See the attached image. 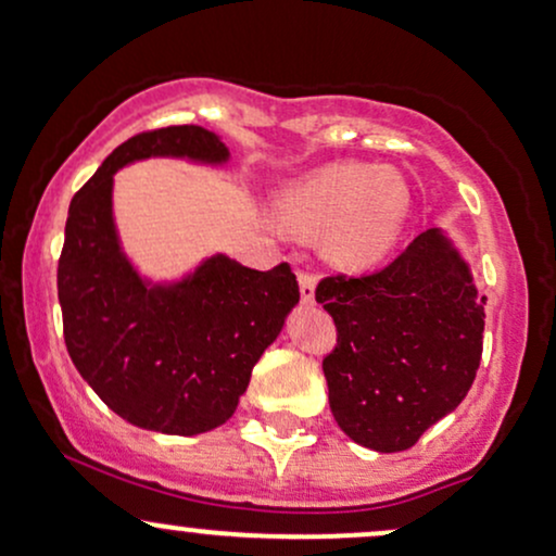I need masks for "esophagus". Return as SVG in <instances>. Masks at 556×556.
Returning a JSON list of instances; mask_svg holds the SVG:
<instances>
[{
    "label": "esophagus",
    "instance_id": "34e87169",
    "mask_svg": "<svg viewBox=\"0 0 556 556\" xmlns=\"http://www.w3.org/2000/svg\"><path fill=\"white\" fill-rule=\"evenodd\" d=\"M314 291H317V280L309 273H299V293L304 304H314Z\"/></svg>",
    "mask_w": 556,
    "mask_h": 556
}]
</instances>
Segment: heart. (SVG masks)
Listing matches in <instances>:
<instances>
[{"label": "heart", "mask_w": 556, "mask_h": 556, "mask_svg": "<svg viewBox=\"0 0 556 556\" xmlns=\"http://www.w3.org/2000/svg\"><path fill=\"white\" fill-rule=\"evenodd\" d=\"M413 193L396 169L334 162L286 185L276 198L280 229L319 237V252L338 270H368L394 252L407 229Z\"/></svg>", "instance_id": "obj_1"}]
</instances>
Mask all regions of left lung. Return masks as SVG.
<instances>
[{"label": "left lung", "instance_id": "8db88e82", "mask_svg": "<svg viewBox=\"0 0 556 556\" xmlns=\"http://www.w3.org/2000/svg\"><path fill=\"white\" fill-rule=\"evenodd\" d=\"M317 301L338 327L321 368L351 441L381 454L407 451L467 396L488 299L448 231H422L371 276L325 278Z\"/></svg>", "mask_w": 556, "mask_h": 556}]
</instances>
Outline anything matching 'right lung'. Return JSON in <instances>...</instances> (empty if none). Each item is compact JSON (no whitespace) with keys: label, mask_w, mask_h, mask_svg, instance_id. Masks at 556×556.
Wrapping results in <instances>:
<instances>
[{"label":"right lung","mask_w":556,"mask_h":556,"mask_svg":"<svg viewBox=\"0 0 556 556\" xmlns=\"http://www.w3.org/2000/svg\"><path fill=\"white\" fill-rule=\"evenodd\" d=\"M188 160L224 167L229 147L201 126L139 134L102 162L68 203L59 304L74 366L115 415L167 435H198L235 415L252 368L299 304L291 267L252 270L216 252L154 280L123 250L113 214L126 164Z\"/></svg>","instance_id":"obj_1"}]
</instances>
